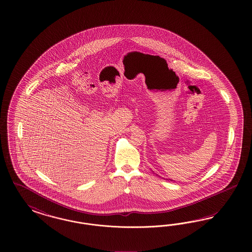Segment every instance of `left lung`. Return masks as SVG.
Segmentation results:
<instances>
[{
	"label": "left lung",
	"instance_id": "8db88e82",
	"mask_svg": "<svg viewBox=\"0 0 252 252\" xmlns=\"http://www.w3.org/2000/svg\"><path fill=\"white\" fill-rule=\"evenodd\" d=\"M169 180H171V179H169ZM171 181H173V180H171Z\"/></svg>",
	"mask_w": 252,
	"mask_h": 252
}]
</instances>
